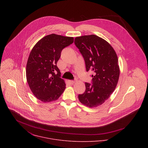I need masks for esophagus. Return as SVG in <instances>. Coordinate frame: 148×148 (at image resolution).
I'll list each match as a JSON object with an SVG mask.
<instances>
[{"mask_svg":"<svg viewBox=\"0 0 148 148\" xmlns=\"http://www.w3.org/2000/svg\"><path fill=\"white\" fill-rule=\"evenodd\" d=\"M75 82H76V80H71V81H70V83H71V84H74Z\"/></svg>","mask_w":148,"mask_h":148,"instance_id":"34e87169","label":"esophagus"}]
</instances>
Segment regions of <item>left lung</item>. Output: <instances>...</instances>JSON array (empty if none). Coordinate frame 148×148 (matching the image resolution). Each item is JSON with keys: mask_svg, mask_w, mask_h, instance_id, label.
I'll list each match as a JSON object with an SVG mask.
<instances>
[{"mask_svg": "<svg viewBox=\"0 0 148 148\" xmlns=\"http://www.w3.org/2000/svg\"><path fill=\"white\" fill-rule=\"evenodd\" d=\"M75 44L84 59L86 71H93L92 84L85 83L79 101L90 108L103 104L115 89L120 75L117 54L104 39L95 35L76 37Z\"/></svg>", "mask_w": 148, "mask_h": 148, "instance_id": "1", "label": "left lung"}]
</instances>
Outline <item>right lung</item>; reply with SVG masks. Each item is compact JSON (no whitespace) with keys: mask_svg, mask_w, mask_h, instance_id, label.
<instances>
[{"mask_svg":"<svg viewBox=\"0 0 148 148\" xmlns=\"http://www.w3.org/2000/svg\"><path fill=\"white\" fill-rule=\"evenodd\" d=\"M73 40L72 37L52 34L42 38L31 50L26 66L27 80L33 94L42 102L56 100L63 93L65 83L56 65L62 50Z\"/></svg>","mask_w":148,"mask_h":148,"instance_id":"add662e5","label":"right lung"}]
</instances>
